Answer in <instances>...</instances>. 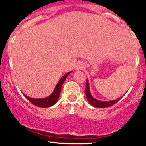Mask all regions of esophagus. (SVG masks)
Masks as SVG:
<instances>
[{"label": "esophagus", "mask_w": 146, "mask_h": 146, "mask_svg": "<svg viewBox=\"0 0 146 146\" xmlns=\"http://www.w3.org/2000/svg\"><path fill=\"white\" fill-rule=\"evenodd\" d=\"M84 68V65L82 63H78L76 66V69H82Z\"/></svg>", "instance_id": "34e87169"}]
</instances>
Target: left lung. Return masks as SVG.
I'll use <instances>...</instances> for the list:
<instances>
[{"instance_id": "left-lung-1", "label": "left lung", "mask_w": 146, "mask_h": 146, "mask_svg": "<svg viewBox=\"0 0 146 146\" xmlns=\"http://www.w3.org/2000/svg\"><path fill=\"white\" fill-rule=\"evenodd\" d=\"M86 96L87 98L88 101L90 104L94 107H96V108H108V107H111L112 105H113L114 104H115L116 102H118L120 99H121V97H120L119 99H116V100H113V101H99L97 99H94V97L91 95V92H90V90H89V84L88 80H86Z\"/></svg>"}]
</instances>
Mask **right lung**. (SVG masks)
Instances as JSON below:
<instances>
[{"instance_id": "1", "label": "right lung", "mask_w": 146, "mask_h": 146, "mask_svg": "<svg viewBox=\"0 0 146 146\" xmlns=\"http://www.w3.org/2000/svg\"><path fill=\"white\" fill-rule=\"evenodd\" d=\"M71 73L70 72H68L64 76L60 78V80H59V82H58V84L55 86V88L54 90V91L52 92V94L50 95V96L47 98H43V99H33V98H30L28 96H25V97L28 99V100H29L33 104L36 105L37 107H40V108H49V107H51L52 105L57 102L59 96H60V90H61L62 85L64 83V82L65 81V80L66 79L67 76L69 75Z\"/></svg>"}]
</instances>
